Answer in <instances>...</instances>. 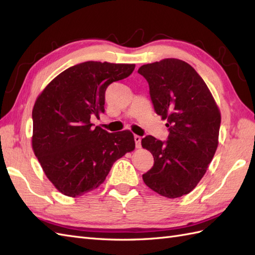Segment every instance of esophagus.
<instances>
[{
	"label": "esophagus",
	"mask_w": 255,
	"mask_h": 255,
	"mask_svg": "<svg viewBox=\"0 0 255 255\" xmlns=\"http://www.w3.org/2000/svg\"><path fill=\"white\" fill-rule=\"evenodd\" d=\"M134 140H135V146H136V148H140V140H142V137L138 136V135H134Z\"/></svg>",
	"instance_id": "obj_1"
}]
</instances>
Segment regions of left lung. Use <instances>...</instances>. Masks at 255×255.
Listing matches in <instances>:
<instances>
[{"label":"left lung","instance_id":"8db88e82","mask_svg":"<svg viewBox=\"0 0 255 255\" xmlns=\"http://www.w3.org/2000/svg\"><path fill=\"white\" fill-rule=\"evenodd\" d=\"M137 72L169 131L167 140L151 135L142 139L154 156L143 180L158 194L175 199L190 193L205 174L217 149L220 112L205 82L184 61L163 59Z\"/></svg>","mask_w":255,"mask_h":255}]
</instances>
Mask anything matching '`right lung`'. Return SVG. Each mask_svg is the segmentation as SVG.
<instances>
[{"label": "right lung", "mask_w": 255, "mask_h": 255, "mask_svg": "<svg viewBox=\"0 0 255 255\" xmlns=\"http://www.w3.org/2000/svg\"><path fill=\"white\" fill-rule=\"evenodd\" d=\"M134 64L87 61L63 71L32 109V149L48 179L66 196H81L104 182L119 158L135 148L129 131L93 128L105 112L106 89L132 74Z\"/></svg>", "instance_id": "1"}]
</instances>
